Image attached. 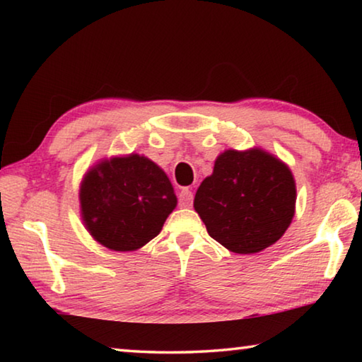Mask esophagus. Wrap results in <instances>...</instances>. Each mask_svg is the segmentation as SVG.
I'll use <instances>...</instances> for the list:
<instances>
[{"label": "esophagus", "instance_id": "esophagus-1", "mask_svg": "<svg viewBox=\"0 0 362 362\" xmlns=\"http://www.w3.org/2000/svg\"><path fill=\"white\" fill-rule=\"evenodd\" d=\"M193 204V193L192 189L182 188L179 192V206L180 207H189Z\"/></svg>", "mask_w": 362, "mask_h": 362}]
</instances>
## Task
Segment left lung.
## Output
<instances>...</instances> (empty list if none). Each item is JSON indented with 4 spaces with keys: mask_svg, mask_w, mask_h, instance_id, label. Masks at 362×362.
<instances>
[{
    "mask_svg": "<svg viewBox=\"0 0 362 362\" xmlns=\"http://www.w3.org/2000/svg\"><path fill=\"white\" fill-rule=\"evenodd\" d=\"M209 236L231 252L255 254L276 243L296 211L292 173L267 151L226 150L194 196Z\"/></svg>",
    "mask_w": 362,
    "mask_h": 362,
    "instance_id": "left-lung-1",
    "label": "left lung"
}]
</instances>
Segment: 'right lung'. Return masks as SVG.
Masks as SVG:
<instances>
[{"label":"right lung","instance_id":"add662e5","mask_svg":"<svg viewBox=\"0 0 362 362\" xmlns=\"http://www.w3.org/2000/svg\"><path fill=\"white\" fill-rule=\"evenodd\" d=\"M86 228L112 250H136L159 235L177 198L168 175L148 158L103 161L81 183Z\"/></svg>","mask_w":362,"mask_h":362}]
</instances>
